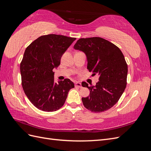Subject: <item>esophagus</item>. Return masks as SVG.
<instances>
[{"instance_id":"1","label":"esophagus","mask_w":151,"mask_h":151,"mask_svg":"<svg viewBox=\"0 0 151 151\" xmlns=\"http://www.w3.org/2000/svg\"><path fill=\"white\" fill-rule=\"evenodd\" d=\"M75 86L76 87H78V88H81V87H82L81 83H79V82H76V83H75Z\"/></svg>"}]
</instances>
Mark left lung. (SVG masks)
Listing matches in <instances>:
<instances>
[{
  "label": "left lung",
  "instance_id": "8db88e82",
  "mask_svg": "<svg viewBox=\"0 0 151 151\" xmlns=\"http://www.w3.org/2000/svg\"><path fill=\"white\" fill-rule=\"evenodd\" d=\"M74 48L85 53L89 72L98 74L99 81L88 88L90 95L82 98L84 106L92 112L100 113L113 107L126 88L128 67L120 48L108 40L99 37L81 38Z\"/></svg>",
  "mask_w": 151,
  "mask_h": 151
}]
</instances>
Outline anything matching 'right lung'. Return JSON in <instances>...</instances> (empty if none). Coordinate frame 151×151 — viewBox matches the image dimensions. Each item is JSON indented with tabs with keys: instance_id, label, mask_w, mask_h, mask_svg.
<instances>
[{
	"instance_id": "right-lung-1",
	"label": "right lung",
	"mask_w": 151,
	"mask_h": 151,
	"mask_svg": "<svg viewBox=\"0 0 151 151\" xmlns=\"http://www.w3.org/2000/svg\"><path fill=\"white\" fill-rule=\"evenodd\" d=\"M76 40L63 35L42 36L26 48L20 64L22 86L35 107L52 112L65 103L74 84L68 79L54 81L53 68L60 64L63 54Z\"/></svg>"
}]
</instances>
